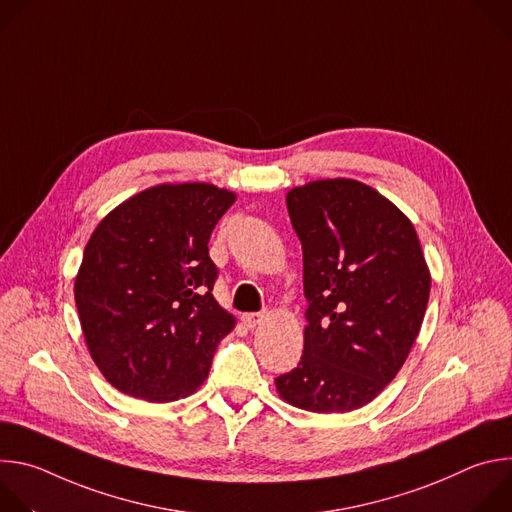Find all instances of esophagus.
<instances>
[{
    "mask_svg": "<svg viewBox=\"0 0 512 512\" xmlns=\"http://www.w3.org/2000/svg\"><path fill=\"white\" fill-rule=\"evenodd\" d=\"M241 320H243V324H245L247 328H255V326L263 324L265 314H245Z\"/></svg>",
    "mask_w": 512,
    "mask_h": 512,
    "instance_id": "1",
    "label": "esophagus"
}]
</instances>
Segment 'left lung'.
Here are the masks:
<instances>
[{
    "mask_svg": "<svg viewBox=\"0 0 512 512\" xmlns=\"http://www.w3.org/2000/svg\"><path fill=\"white\" fill-rule=\"evenodd\" d=\"M304 251V354L275 379L289 405L346 413L401 371L421 330L431 275L409 218L375 188L316 180L285 196Z\"/></svg>",
    "mask_w": 512,
    "mask_h": 512,
    "instance_id": "1",
    "label": "left lung"
}]
</instances>
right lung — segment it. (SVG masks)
<instances>
[{
	"label": "right lung",
	"mask_w": 512,
	"mask_h": 512,
	"mask_svg": "<svg viewBox=\"0 0 512 512\" xmlns=\"http://www.w3.org/2000/svg\"><path fill=\"white\" fill-rule=\"evenodd\" d=\"M237 194L214 184H158L93 231L75 302L91 358L121 393L178 401L206 381L235 316L212 296L208 241Z\"/></svg>",
	"instance_id": "obj_1"
}]
</instances>
